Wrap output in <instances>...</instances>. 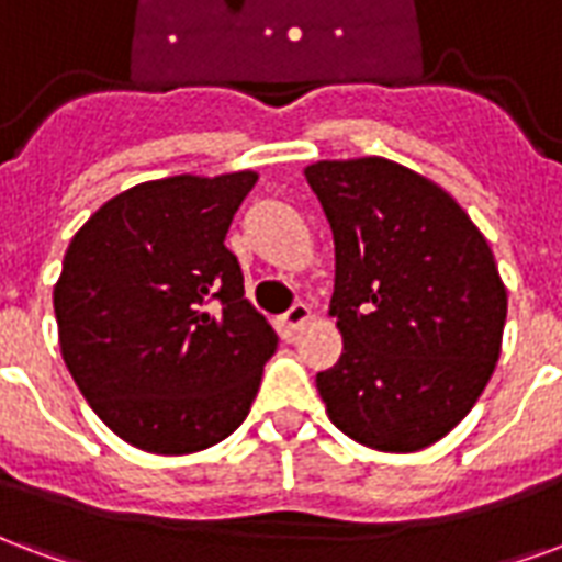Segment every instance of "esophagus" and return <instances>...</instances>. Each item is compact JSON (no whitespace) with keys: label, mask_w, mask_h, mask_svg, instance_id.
Instances as JSON below:
<instances>
[{"label":"esophagus","mask_w":562,"mask_h":562,"mask_svg":"<svg viewBox=\"0 0 562 562\" xmlns=\"http://www.w3.org/2000/svg\"><path fill=\"white\" fill-rule=\"evenodd\" d=\"M310 306H306V303H294L292 310H289V313L282 315V322L289 324V327H292V330H297V327H303V324L310 322Z\"/></svg>","instance_id":"esophagus-1"}]
</instances>
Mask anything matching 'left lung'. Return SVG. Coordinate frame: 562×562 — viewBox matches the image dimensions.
<instances>
[{"label": "left lung", "mask_w": 562, "mask_h": 562, "mask_svg": "<svg viewBox=\"0 0 562 562\" xmlns=\"http://www.w3.org/2000/svg\"><path fill=\"white\" fill-rule=\"evenodd\" d=\"M303 176L334 232L342 334L315 386L357 443L423 450L459 426L501 357L506 289L488 240L450 193L384 157Z\"/></svg>", "instance_id": "left-lung-1"}]
</instances>
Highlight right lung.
Returning a JSON list of instances; mask_svg holds the SVG:
<instances>
[{"instance_id": "1", "label": "right lung", "mask_w": 562, "mask_h": 562, "mask_svg": "<svg viewBox=\"0 0 562 562\" xmlns=\"http://www.w3.org/2000/svg\"><path fill=\"white\" fill-rule=\"evenodd\" d=\"M256 172L124 190L74 235L53 292L65 366L94 414L145 452L184 456L238 429L277 334L223 244Z\"/></svg>"}]
</instances>
